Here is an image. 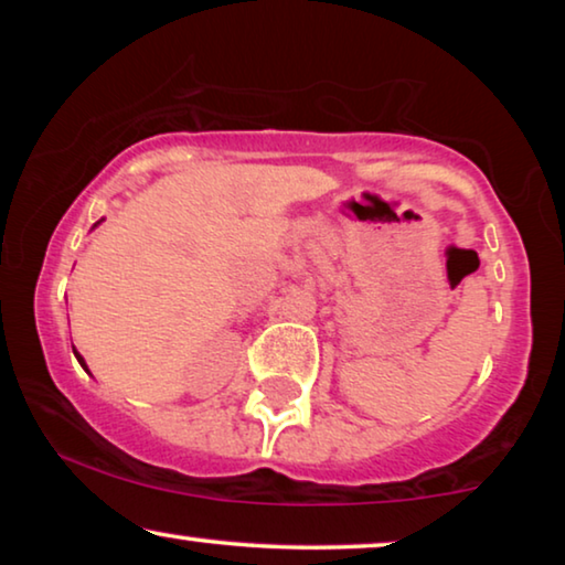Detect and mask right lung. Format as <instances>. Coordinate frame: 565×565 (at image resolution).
I'll use <instances>...</instances> for the list:
<instances>
[{
    "label": "right lung",
    "instance_id": "right-lung-1",
    "mask_svg": "<svg viewBox=\"0 0 565 565\" xmlns=\"http://www.w3.org/2000/svg\"><path fill=\"white\" fill-rule=\"evenodd\" d=\"M74 354H76V350H74ZM76 360H79V362H82V367H84V360H82V354H76Z\"/></svg>",
    "mask_w": 565,
    "mask_h": 565
}]
</instances>
